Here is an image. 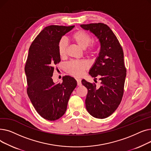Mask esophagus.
Instances as JSON below:
<instances>
[{
	"instance_id": "esophagus-1",
	"label": "esophagus",
	"mask_w": 151,
	"mask_h": 151,
	"mask_svg": "<svg viewBox=\"0 0 151 151\" xmlns=\"http://www.w3.org/2000/svg\"><path fill=\"white\" fill-rule=\"evenodd\" d=\"M76 81H77V84L78 86H81V79H76Z\"/></svg>"
}]
</instances>
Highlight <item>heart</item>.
Instances as JSON below:
<instances>
[{"mask_svg":"<svg viewBox=\"0 0 151 151\" xmlns=\"http://www.w3.org/2000/svg\"><path fill=\"white\" fill-rule=\"evenodd\" d=\"M71 38L82 49L85 50L88 47L92 41V37L86 32L78 30L71 35ZM67 42L64 39L60 40L58 45V52L60 57L63 58L65 56L67 52ZM93 49L91 48L88 52L89 54L93 53ZM89 64L86 61H70L67 63L65 65V70L68 73L75 77H80L84 71L88 68Z\"/></svg>","mask_w":151,"mask_h":151,"instance_id":"obj_1","label":"heart"}]
</instances>
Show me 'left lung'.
I'll list each match as a JSON object with an SVG mask.
<instances>
[{
	"mask_svg": "<svg viewBox=\"0 0 151 151\" xmlns=\"http://www.w3.org/2000/svg\"><path fill=\"white\" fill-rule=\"evenodd\" d=\"M80 26L92 33L100 44L99 55L89 71L92 77L100 78V86L98 88L85 80L81 81L88 89L86 109L93 117L104 119L115 111L122 100L126 77L124 52L113 32L105 24Z\"/></svg>",
	"mask_w": 151,
	"mask_h": 151,
	"instance_id": "1",
	"label": "left lung"
}]
</instances>
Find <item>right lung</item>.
Returning a JSON list of instances; mask_svg holds the SVG:
<instances>
[{
	"label": "right lung",
	"mask_w": 151,
	"mask_h": 151,
	"mask_svg": "<svg viewBox=\"0 0 151 151\" xmlns=\"http://www.w3.org/2000/svg\"><path fill=\"white\" fill-rule=\"evenodd\" d=\"M75 26L52 25L45 27L31 44L26 63L27 92L37 112L46 120L59 119L65 114L71 93L77 86L70 76L62 83L52 79L54 66L60 62L58 45L62 36Z\"/></svg>",
	"instance_id": "add662e5"
}]
</instances>
